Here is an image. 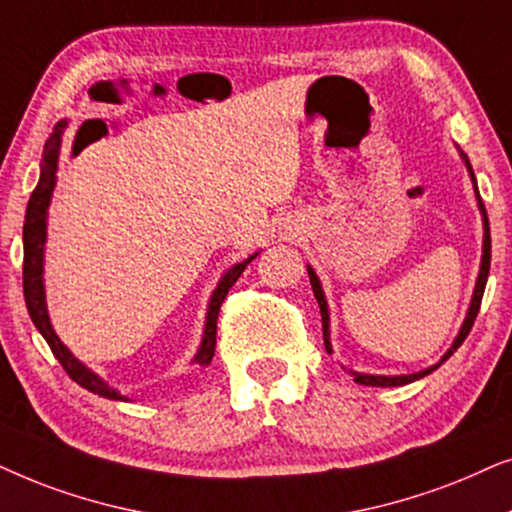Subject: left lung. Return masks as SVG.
<instances>
[{"label": "left lung", "mask_w": 512, "mask_h": 512, "mask_svg": "<svg viewBox=\"0 0 512 512\" xmlns=\"http://www.w3.org/2000/svg\"><path fill=\"white\" fill-rule=\"evenodd\" d=\"M459 149V147H456ZM461 161L466 163V170L470 175V182H473V189H475V199H478V208H480V215H482V229H485V234H482V260H480V271H478V281H475V288H473V297H470V304H468V311H466V318H463V323L459 327V335L454 337V342L449 349L445 351V356H442L438 363L426 367V370H419V372H412V374H367V372H356V370H344L351 374L353 381L356 384H363V386H405V384H412V381H417L421 377H426V374H431L433 370H438V367L445 363V360L452 356V353L459 349L463 344V339L468 337L470 327H473L475 318H478V311H480V302H482V295H485V285H487V276H489V262H492V236H489V220H487V210H485V203L480 199V192H478V182H475V173H473V166H470L468 156L461 152ZM306 271H309V281H311V288H313V297H316V302L320 306V318H323V339H325V349L327 353H332V342H330V309H327V299H325V292H323V285H320V278L316 276V271H313L311 264H306Z\"/></svg>", "instance_id": "obj_1"}]
</instances>
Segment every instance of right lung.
Wrapping results in <instances>:
<instances>
[{"instance_id":"1","label":"right lung","mask_w":512,"mask_h":512,"mask_svg":"<svg viewBox=\"0 0 512 512\" xmlns=\"http://www.w3.org/2000/svg\"><path fill=\"white\" fill-rule=\"evenodd\" d=\"M67 128V119H60L53 133L49 135L44 145L42 154V173H39V182L34 187V192L27 201V213H25V224H23V292H25V304L27 311H30V318L34 327L42 332L46 344L51 346L53 356L60 360V365L65 367V372L77 381L79 386H84L86 391L98 393L102 398L109 400H128L126 395H121L117 388L109 386L105 379L100 377L98 372H93L91 367H86L81 360L74 356V353L67 349V346L60 342V337L53 330L51 318H49V306H46V285H44V252H46V227H49V206L53 189H56L58 180V156H60V145H63V133ZM260 252H252L250 257H245L243 262H236L234 267L224 271L220 281H217V288L213 290L208 302L206 311V325H203V337L199 344V351L194 353L192 363L206 367L215 356V337H217V313H220V306L227 297L231 285L238 281V276L243 274V269L255 260Z\"/></svg>"}]
</instances>
